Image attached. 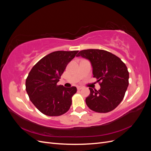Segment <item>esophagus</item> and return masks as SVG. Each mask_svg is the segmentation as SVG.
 <instances>
[{"label":"esophagus","instance_id":"1","mask_svg":"<svg viewBox=\"0 0 151 151\" xmlns=\"http://www.w3.org/2000/svg\"><path fill=\"white\" fill-rule=\"evenodd\" d=\"M77 90H81L83 88V87H81V86H77Z\"/></svg>","mask_w":151,"mask_h":151}]
</instances>
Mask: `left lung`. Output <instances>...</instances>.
<instances>
[{
  "mask_svg": "<svg viewBox=\"0 0 151 151\" xmlns=\"http://www.w3.org/2000/svg\"><path fill=\"white\" fill-rule=\"evenodd\" d=\"M79 56L90 60L93 77L101 86L98 91L89 88L90 95L86 99L87 106L98 113L113 110L122 102L129 84L126 65L115 55L103 50H83L77 55Z\"/></svg>",
  "mask_w": 151,
  "mask_h": 151,
  "instance_id": "1",
  "label": "left lung"
}]
</instances>
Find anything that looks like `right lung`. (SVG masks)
I'll return each mask as SVG.
<instances>
[{
  "label": "right lung",
  "mask_w": 151,
  "mask_h": 151,
  "mask_svg": "<svg viewBox=\"0 0 151 151\" xmlns=\"http://www.w3.org/2000/svg\"><path fill=\"white\" fill-rule=\"evenodd\" d=\"M79 51H56L48 54L31 68L26 80V90L38 110L50 116H60L70 109L76 87L57 85L67 64Z\"/></svg>",
  "instance_id": "right-lung-1"
}]
</instances>
